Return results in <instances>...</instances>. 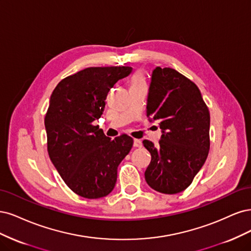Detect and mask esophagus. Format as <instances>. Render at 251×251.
Here are the masks:
<instances>
[{
	"instance_id": "esophagus-1",
	"label": "esophagus",
	"mask_w": 251,
	"mask_h": 251,
	"mask_svg": "<svg viewBox=\"0 0 251 251\" xmlns=\"http://www.w3.org/2000/svg\"><path fill=\"white\" fill-rule=\"evenodd\" d=\"M133 147H136V148H139V147H142V141L141 140H133Z\"/></svg>"
}]
</instances>
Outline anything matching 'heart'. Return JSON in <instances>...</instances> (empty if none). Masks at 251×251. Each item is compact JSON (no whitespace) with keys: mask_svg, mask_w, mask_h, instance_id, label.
<instances>
[{"mask_svg":"<svg viewBox=\"0 0 251 251\" xmlns=\"http://www.w3.org/2000/svg\"><path fill=\"white\" fill-rule=\"evenodd\" d=\"M137 81H143L142 77H140V76H135V77L133 78V81H132V82H137Z\"/></svg>","mask_w":251,"mask_h":251,"instance_id":"heart-1","label":"heart"}]
</instances>
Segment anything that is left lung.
I'll use <instances>...</instances> for the list:
<instances>
[{"instance_id":"obj_1","label":"left lung","mask_w":251,"mask_h":251,"mask_svg":"<svg viewBox=\"0 0 251 251\" xmlns=\"http://www.w3.org/2000/svg\"><path fill=\"white\" fill-rule=\"evenodd\" d=\"M147 117L161 129L158 146L144 140L151 154L145 171L149 187L177 194L192 183L209 150V111L197 85L171 68L152 72Z\"/></svg>"}]
</instances>
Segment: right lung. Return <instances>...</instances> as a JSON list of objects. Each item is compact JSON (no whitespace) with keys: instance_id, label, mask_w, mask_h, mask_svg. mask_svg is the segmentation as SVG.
Returning <instances> with one entry per match:
<instances>
[{"instance_id":"right-lung-1","label":"right lung","mask_w":251,"mask_h":251,"mask_svg":"<svg viewBox=\"0 0 251 251\" xmlns=\"http://www.w3.org/2000/svg\"><path fill=\"white\" fill-rule=\"evenodd\" d=\"M131 72V67L86 68L61 80L51 95L45 118L48 153L63 181L83 198L114 190L118 167L132 148L130 136L111 141L93 124L110 88Z\"/></svg>"}]
</instances>
